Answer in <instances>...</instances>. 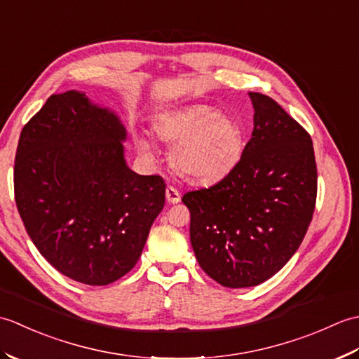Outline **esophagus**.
Instances as JSON below:
<instances>
[{
	"label": "esophagus",
	"mask_w": 359,
	"mask_h": 359,
	"mask_svg": "<svg viewBox=\"0 0 359 359\" xmlns=\"http://www.w3.org/2000/svg\"><path fill=\"white\" fill-rule=\"evenodd\" d=\"M165 196H166V201L170 202V203H177V202H180V193H179L177 189H175L174 187H171V185L166 188Z\"/></svg>",
	"instance_id": "1"
}]
</instances>
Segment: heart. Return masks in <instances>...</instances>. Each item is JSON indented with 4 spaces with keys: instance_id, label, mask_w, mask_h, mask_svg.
Returning <instances> with one entry per match:
<instances>
[{
    "instance_id": "b5f03b06",
    "label": "heart",
    "mask_w": 359,
    "mask_h": 359,
    "mask_svg": "<svg viewBox=\"0 0 359 359\" xmlns=\"http://www.w3.org/2000/svg\"><path fill=\"white\" fill-rule=\"evenodd\" d=\"M158 139L174 144L171 163L175 171L197 182H216L225 177L242 154V129L238 120L219 114L208 104H191L160 117L156 125ZM137 144L149 151L139 137Z\"/></svg>"
}]
</instances>
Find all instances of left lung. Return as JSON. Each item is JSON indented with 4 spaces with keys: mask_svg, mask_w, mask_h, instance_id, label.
Masks as SVG:
<instances>
[{
    "mask_svg": "<svg viewBox=\"0 0 359 359\" xmlns=\"http://www.w3.org/2000/svg\"><path fill=\"white\" fill-rule=\"evenodd\" d=\"M248 94L255 128L239 162L217 184L182 197L197 262L228 288L261 284L288 262L318 193L310 134L269 95Z\"/></svg>",
    "mask_w": 359,
    "mask_h": 359,
    "instance_id": "8db88e82",
    "label": "left lung"
}]
</instances>
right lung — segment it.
I'll list each match as a JSON object with an SVG mask.
<instances>
[{
    "label": "right lung",
    "instance_id": "right-lung-1",
    "mask_svg": "<svg viewBox=\"0 0 359 359\" xmlns=\"http://www.w3.org/2000/svg\"><path fill=\"white\" fill-rule=\"evenodd\" d=\"M126 131L77 90L53 94L25 125L13 166L29 238L65 276L108 285L139 261L163 210L165 180L125 163Z\"/></svg>",
    "mask_w": 359,
    "mask_h": 359
}]
</instances>
